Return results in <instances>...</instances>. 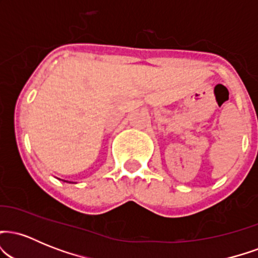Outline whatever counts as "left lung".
Segmentation results:
<instances>
[{
	"label": "left lung",
	"mask_w": 258,
	"mask_h": 258,
	"mask_svg": "<svg viewBox=\"0 0 258 258\" xmlns=\"http://www.w3.org/2000/svg\"><path fill=\"white\" fill-rule=\"evenodd\" d=\"M64 182H67V180H64Z\"/></svg>",
	"instance_id": "left-lung-1"
}]
</instances>
